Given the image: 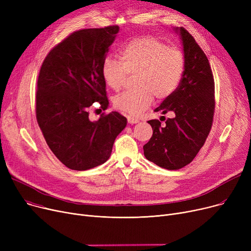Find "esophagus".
Segmentation results:
<instances>
[{"instance_id": "obj_1", "label": "esophagus", "mask_w": 251, "mask_h": 251, "mask_svg": "<svg viewBox=\"0 0 251 251\" xmlns=\"http://www.w3.org/2000/svg\"><path fill=\"white\" fill-rule=\"evenodd\" d=\"M127 120H128V123H130V124H136V123L139 122L138 119L134 118L133 116H128L127 117Z\"/></svg>"}]
</instances>
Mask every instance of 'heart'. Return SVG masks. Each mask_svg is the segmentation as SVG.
<instances>
[{
  "instance_id": "heart-1",
  "label": "heart",
  "mask_w": 251,
  "mask_h": 251,
  "mask_svg": "<svg viewBox=\"0 0 251 251\" xmlns=\"http://www.w3.org/2000/svg\"><path fill=\"white\" fill-rule=\"evenodd\" d=\"M120 60L107 57L101 65V76L111 89L118 90L126 74L134 73L136 88L125 90L114 98V105L132 116L140 115L153 101L170 97L182 79L185 58L176 48H170L152 36L132 38L119 50Z\"/></svg>"
}]
</instances>
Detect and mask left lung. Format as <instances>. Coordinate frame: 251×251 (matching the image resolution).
I'll return each instance as SVG.
<instances>
[{
	"label": "left lung",
	"mask_w": 251,
	"mask_h": 251,
	"mask_svg": "<svg viewBox=\"0 0 251 251\" xmlns=\"http://www.w3.org/2000/svg\"><path fill=\"white\" fill-rule=\"evenodd\" d=\"M173 31L181 39L185 68L177 89L154 112H171L174 118H168L163 126L159 120L149 121L153 132L143 146L147 159L167 170L193 161L212 128L215 112V82L205 54L187 30L175 27Z\"/></svg>",
	"instance_id": "left-lung-1"
}]
</instances>
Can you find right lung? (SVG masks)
Returning <instances> with one entry per match:
<instances>
[{"instance_id":"right-lung-1","label":"right lung","mask_w":251,"mask_h":251,"mask_svg":"<svg viewBox=\"0 0 251 251\" xmlns=\"http://www.w3.org/2000/svg\"><path fill=\"white\" fill-rule=\"evenodd\" d=\"M119 26L78 30L46 57L37 79L35 113L49 148L66 167L85 171L107 162L116 137L127 125L117 112L88 117L98 101L108 108L101 65Z\"/></svg>"}]
</instances>
